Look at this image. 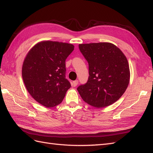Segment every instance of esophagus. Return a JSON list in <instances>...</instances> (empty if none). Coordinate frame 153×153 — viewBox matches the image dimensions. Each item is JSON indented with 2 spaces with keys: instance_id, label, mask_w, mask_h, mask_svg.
Segmentation results:
<instances>
[{
  "instance_id": "obj_1",
  "label": "esophagus",
  "mask_w": 153,
  "mask_h": 153,
  "mask_svg": "<svg viewBox=\"0 0 153 153\" xmlns=\"http://www.w3.org/2000/svg\"><path fill=\"white\" fill-rule=\"evenodd\" d=\"M78 80H76L73 81V82H72V85H73V87H76V86L78 85Z\"/></svg>"
}]
</instances>
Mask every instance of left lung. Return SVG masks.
<instances>
[{"label": "left lung", "mask_w": 153, "mask_h": 153, "mask_svg": "<svg viewBox=\"0 0 153 153\" xmlns=\"http://www.w3.org/2000/svg\"><path fill=\"white\" fill-rule=\"evenodd\" d=\"M78 47L89 63L87 82L77 88L82 98L96 108L113 104L123 96L129 82L126 56L110 43L80 44Z\"/></svg>", "instance_id": "1"}]
</instances>
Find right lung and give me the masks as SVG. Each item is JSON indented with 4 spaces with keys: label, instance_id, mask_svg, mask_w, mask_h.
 I'll return each mask as SVG.
<instances>
[{
    "label": "right lung",
    "instance_id": "add662e5",
    "mask_svg": "<svg viewBox=\"0 0 153 153\" xmlns=\"http://www.w3.org/2000/svg\"><path fill=\"white\" fill-rule=\"evenodd\" d=\"M67 43L43 41L27 53L22 66V78L29 93L45 107L61 103L71 87L66 78V59L74 50Z\"/></svg>",
    "mask_w": 153,
    "mask_h": 153
}]
</instances>
